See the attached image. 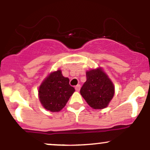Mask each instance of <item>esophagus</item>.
Returning a JSON list of instances; mask_svg holds the SVG:
<instances>
[{
  "mask_svg": "<svg viewBox=\"0 0 150 150\" xmlns=\"http://www.w3.org/2000/svg\"><path fill=\"white\" fill-rule=\"evenodd\" d=\"M80 85H76L75 86V90L77 91V92H79V91H80Z\"/></svg>",
  "mask_w": 150,
  "mask_h": 150,
  "instance_id": "esophagus-1",
  "label": "esophagus"
}]
</instances>
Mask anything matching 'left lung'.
I'll return each mask as SVG.
<instances>
[{"instance_id": "8db88e82", "label": "left lung", "mask_w": 150, "mask_h": 150, "mask_svg": "<svg viewBox=\"0 0 150 150\" xmlns=\"http://www.w3.org/2000/svg\"><path fill=\"white\" fill-rule=\"evenodd\" d=\"M87 81L80 89V94L90 107L102 109L107 107L113 99L115 87L101 67L86 72Z\"/></svg>"}]
</instances>
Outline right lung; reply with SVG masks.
<instances>
[{
    "instance_id": "right-lung-1",
    "label": "right lung",
    "mask_w": 150,
    "mask_h": 150,
    "mask_svg": "<svg viewBox=\"0 0 150 150\" xmlns=\"http://www.w3.org/2000/svg\"><path fill=\"white\" fill-rule=\"evenodd\" d=\"M75 88L69 79L62 75L61 70L50 73L39 87L38 95L42 106L51 112H58L66 105Z\"/></svg>"
}]
</instances>
